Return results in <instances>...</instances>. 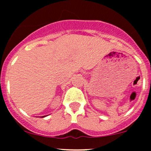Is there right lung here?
Masks as SVG:
<instances>
[{
  "mask_svg": "<svg viewBox=\"0 0 151 151\" xmlns=\"http://www.w3.org/2000/svg\"><path fill=\"white\" fill-rule=\"evenodd\" d=\"M45 117H46V116H42V118H45Z\"/></svg>",
  "mask_w": 151,
  "mask_h": 151,
  "instance_id": "add662e5",
  "label": "right lung"
}]
</instances>
